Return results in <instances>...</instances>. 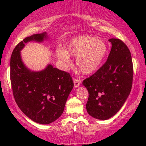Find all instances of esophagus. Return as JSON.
<instances>
[{"label": "esophagus", "mask_w": 146, "mask_h": 146, "mask_svg": "<svg viewBox=\"0 0 146 146\" xmlns=\"http://www.w3.org/2000/svg\"><path fill=\"white\" fill-rule=\"evenodd\" d=\"M73 81H74V87L75 88H78L80 85V84H81L80 80L76 79V78H74Z\"/></svg>", "instance_id": "esophagus-1"}]
</instances>
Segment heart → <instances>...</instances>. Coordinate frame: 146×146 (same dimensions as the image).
I'll list each match as a JSON object with an SVG mask.
<instances>
[{"mask_svg": "<svg viewBox=\"0 0 146 146\" xmlns=\"http://www.w3.org/2000/svg\"><path fill=\"white\" fill-rule=\"evenodd\" d=\"M106 43L93 36L85 35L74 38L67 43L66 50L58 49L56 56L66 66L71 65L70 56L77 57L76 64L80 72L85 75L95 72L107 54Z\"/></svg>", "mask_w": 146, "mask_h": 146, "instance_id": "b5f03b06", "label": "heart"}]
</instances>
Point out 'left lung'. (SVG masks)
<instances>
[{
	"instance_id": "obj_1",
	"label": "left lung",
	"mask_w": 146,
	"mask_h": 146,
	"mask_svg": "<svg viewBox=\"0 0 146 146\" xmlns=\"http://www.w3.org/2000/svg\"><path fill=\"white\" fill-rule=\"evenodd\" d=\"M111 51L106 63L83 81L89 97L86 110L92 117L106 120L113 116L129 95L133 80L130 52L121 40L109 39Z\"/></svg>"
}]
</instances>
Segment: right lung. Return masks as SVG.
Returning <instances> with one entry per match:
<instances>
[{"label":"right lung","instance_id":"obj_1","mask_svg":"<svg viewBox=\"0 0 146 146\" xmlns=\"http://www.w3.org/2000/svg\"><path fill=\"white\" fill-rule=\"evenodd\" d=\"M48 38L46 32L25 38L15 48L10 62L16 102L27 117L40 124L50 123L62 114L74 87L70 75L50 64L40 71H32L24 64L21 51L26 44L42 42Z\"/></svg>","mask_w":146,"mask_h":146}]
</instances>
